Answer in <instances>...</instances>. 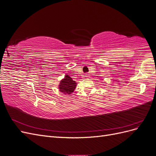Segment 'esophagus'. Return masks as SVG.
I'll return each instance as SVG.
<instances>
[{
    "label": "esophagus",
    "instance_id": "obj_1",
    "mask_svg": "<svg viewBox=\"0 0 156 156\" xmlns=\"http://www.w3.org/2000/svg\"><path fill=\"white\" fill-rule=\"evenodd\" d=\"M85 77H86V78H88V77H88V74L85 75Z\"/></svg>",
    "mask_w": 156,
    "mask_h": 156
}]
</instances>
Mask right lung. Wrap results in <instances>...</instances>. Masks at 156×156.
Returning <instances> with one entry per match:
<instances>
[{"label": "right lung", "mask_w": 156, "mask_h": 156, "mask_svg": "<svg viewBox=\"0 0 156 156\" xmlns=\"http://www.w3.org/2000/svg\"><path fill=\"white\" fill-rule=\"evenodd\" d=\"M77 83L70 77L68 75H66L64 79L61 80L58 85L59 91L64 94L69 95L73 92L76 88Z\"/></svg>", "instance_id": "right-lung-1"}]
</instances>
